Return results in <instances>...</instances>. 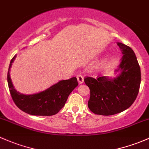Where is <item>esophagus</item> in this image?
I'll return each mask as SVG.
<instances>
[{"instance_id":"34e87169","label":"esophagus","mask_w":149,"mask_h":149,"mask_svg":"<svg viewBox=\"0 0 149 149\" xmlns=\"http://www.w3.org/2000/svg\"><path fill=\"white\" fill-rule=\"evenodd\" d=\"M77 81L78 82H79V84H82V83L84 82V78H83V77L81 76V74H78L77 75Z\"/></svg>"}]
</instances>
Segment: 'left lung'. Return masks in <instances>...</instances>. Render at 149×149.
<instances>
[{
	"instance_id": "1",
	"label": "left lung",
	"mask_w": 149,
	"mask_h": 149,
	"mask_svg": "<svg viewBox=\"0 0 149 149\" xmlns=\"http://www.w3.org/2000/svg\"><path fill=\"white\" fill-rule=\"evenodd\" d=\"M123 54L116 77L107 76L94 79L85 77L84 82L90 89L88 107L94 113L104 116L122 112L132 106L139 93L141 70L133 49L117 42Z\"/></svg>"
}]
</instances>
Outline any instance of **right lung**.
Masks as SVG:
<instances>
[{
  "instance_id": "right-lung-1",
  "label": "right lung",
  "mask_w": 149,
  "mask_h": 149,
  "mask_svg": "<svg viewBox=\"0 0 149 149\" xmlns=\"http://www.w3.org/2000/svg\"><path fill=\"white\" fill-rule=\"evenodd\" d=\"M16 55L13 57L8 72V84L13 100L24 112L34 116H52L65 106L69 95L78 85L76 77L60 80L42 92L23 94L17 92L11 80L10 70Z\"/></svg>"
}]
</instances>
